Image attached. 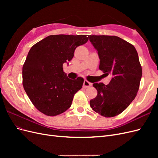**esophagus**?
Masks as SVG:
<instances>
[{
  "label": "esophagus",
  "mask_w": 158,
  "mask_h": 158,
  "mask_svg": "<svg viewBox=\"0 0 158 158\" xmlns=\"http://www.w3.org/2000/svg\"><path fill=\"white\" fill-rule=\"evenodd\" d=\"M90 85H92V83L89 82L88 81H87V80L84 81V84H83L84 88H88V87L90 86Z\"/></svg>",
  "instance_id": "esophagus-1"
}]
</instances>
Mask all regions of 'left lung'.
<instances>
[{"instance_id": "8db88e82", "label": "left lung", "mask_w": 158, "mask_h": 158, "mask_svg": "<svg viewBox=\"0 0 158 158\" xmlns=\"http://www.w3.org/2000/svg\"><path fill=\"white\" fill-rule=\"evenodd\" d=\"M100 59L99 69L112 79L107 85L94 83L98 95L90 106L105 117L118 115L135 99L142 71L138 52L132 44L117 36L89 35Z\"/></svg>"}]
</instances>
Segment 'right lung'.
I'll use <instances>...</instances> for the list:
<instances>
[{"instance_id":"right-lung-1","label":"right lung","mask_w":158,"mask_h":158,"mask_svg":"<svg viewBox=\"0 0 158 158\" xmlns=\"http://www.w3.org/2000/svg\"><path fill=\"white\" fill-rule=\"evenodd\" d=\"M86 35H52L31 47L22 68L23 88L36 109L56 116L70 106L84 79L67 78L63 65L73 58L77 47L85 44Z\"/></svg>"}]
</instances>
